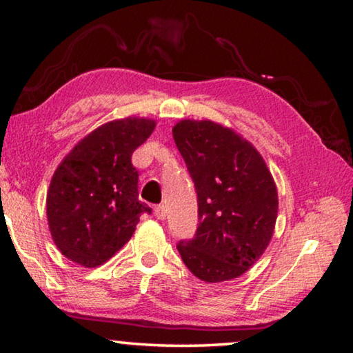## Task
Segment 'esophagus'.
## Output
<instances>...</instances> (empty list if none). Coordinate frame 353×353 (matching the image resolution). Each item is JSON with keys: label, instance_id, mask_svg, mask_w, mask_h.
I'll list each match as a JSON object with an SVG mask.
<instances>
[{"label": "esophagus", "instance_id": "1", "mask_svg": "<svg viewBox=\"0 0 353 353\" xmlns=\"http://www.w3.org/2000/svg\"><path fill=\"white\" fill-rule=\"evenodd\" d=\"M154 213H155V218H157V219H165V216H166L165 207L160 205V204L154 207Z\"/></svg>", "mask_w": 353, "mask_h": 353}]
</instances>
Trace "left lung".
Segmentation results:
<instances>
[{"mask_svg":"<svg viewBox=\"0 0 353 353\" xmlns=\"http://www.w3.org/2000/svg\"><path fill=\"white\" fill-rule=\"evenodd\" d=\"M198 194V229L177 250L185 266L208 283L240 277L265 252L279 198L259 151L232 129L183 119L172 128Z\"/></svg>","mask_w":353,"mask_h":353,"instance_id":"left-lung-1","label":"left lung"}]
</instances>
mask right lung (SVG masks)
<instances>
[{"label":"right lung","mask_w":353,"mask_h":353,"mask_svg":"<svg viewBox=\"0 0 353 353\" xmlns=\"http://www.w3.org/2000/svg\"><path fill=\"white\" fill-rule=\"evenodd\" d=\"M155 121L124 118L94 129L59 165L46 198L50 230L59 250L85 268L103 265L135 232L151 207L139 201L132 154Z\"/></svg>","instance_id":"add662e5"}]
</instances>
